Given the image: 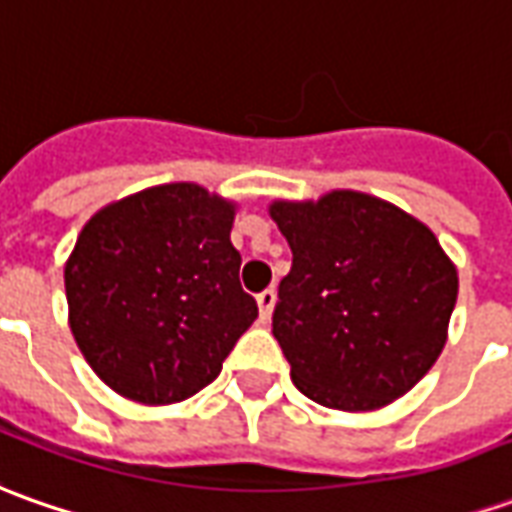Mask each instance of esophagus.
Returning <instances> with one entry per match:
<instances>
[{
	"instance_id": "esophagus-1",
	"label": "esophagus",
	"mask_w": 512,
	"mask_h": 512,
	"mask_svg": "<svg viewBox=\"0 0 512 512\" xmlns=\"http://www.w3.org/2000/svg\"><path fill=\"white\" fill-rule=\"evenodd\" d=\"M274 300H277L274 288H266V291H260V294H257V308H260V319H263V322H269Z\"/></svg>"
}]
</instances>
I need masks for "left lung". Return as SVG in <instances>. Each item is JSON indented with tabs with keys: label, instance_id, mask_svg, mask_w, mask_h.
<instances>
[{
	"label": "left lung",
	"instance_id": "1",
	"mask_svg": "<svg viewBox=\"0 0 512 512\" xmlns=\"http://www.w3.org/2000/svg\"><path fill=\"white\" fill-rule=\"evenodd\" d=\"M269 212L294 255L271 316L291 381L344 412L406 395L443 353L460 285L434 232L356 190Z\"/></svg>",
	"mask_w": 512,
	"mask_h": 512
}]
</instances>
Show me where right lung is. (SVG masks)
I'll return each mask as SVG.
<instances>
[{
    "label": "right lung",
    "mask_w": 512,
    "mask_h": 512,
    "mask_svg": "<svg viewBox=\"0 0 512 512\" xmlns=\"http://www.w3.org/2000/svg\"><path fill=\"white\" fill-rule=\"evenodd\" d=\"M232 221L229 201L176 182L114 201L81 229L64 269L69 328L123 398L159 406L196 395L257 319Z\"/></svg>",
    "instance_id": "1"
}]
</instances>
